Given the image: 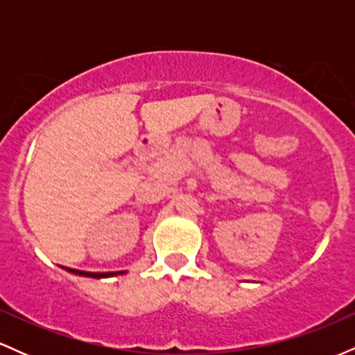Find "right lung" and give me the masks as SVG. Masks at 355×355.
<instances>
[{
  "label": "right lung",
  "mask_w": 355,
  "mask_h": 355,
  "mask_svg": "<svg viewBox=\"0 0 355 355\" xmlns=\"http://www.w3.org/2000/svg\"><path fill=\"white\" fill-rule=\"evenodd\" d=\"M64 270L71 272L75 275H85V277H93V279H105V277H112V275H120L125 274V272H83V270H75V268H64Z\"/></svg>",
  "instance_id": "add662e5"
}]
</instances>
